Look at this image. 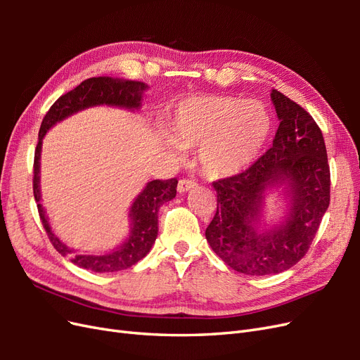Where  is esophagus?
<instances>
[{
    "label": "esophagus",
    "instance_id": "1",
    "mask_svg": "<svg viewBox=\"0 0 360 360\" xmlns=\"http://www.w3.org/2000/svg\"><path fill=\"white\" fill-rule=\"evenodd\" d=\"M195 188H197V183H195V181H192V180H180L179 181V186H177V191H179V193H184V192L192 191Z\"/></svg>",
    "mask_w": 360,
    "mask_h": 360
}]
</instances>
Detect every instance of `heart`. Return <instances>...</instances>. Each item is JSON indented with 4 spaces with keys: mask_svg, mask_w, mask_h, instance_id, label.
<instances>
[{
    "mask_svg": "<svg viewBox=\"0 0 360 360\" xmlns=\"http://www.w3.org/2000/svg\"><path fill=\"white\" fill-rule=\"evenodd\" d=\"M172 141L197 148L198 162L212 179L237 176L263 151L271 120L263 103L231 96H198L179 103Z\"/></svg>",
    "mask_w": 360,
    "mask_h": 360,
    "instance_id": "heart-1",
    "label": "heart"
}]
</instances>
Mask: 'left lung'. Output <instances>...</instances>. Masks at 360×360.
<instances>
[{"label":"left lung","instance_id":"left-lung-1","mask_svg":"<svg viewBox=\"0 0 360 360\" xmlns=\"http://www.w3.org/2000/svg\"><path fill=\"white\" fill-rule=\"evenodd\" d=\"M279 127L274 146L237 176L217 180V210L205 230L214 254L238 274H281L304 257L330 201V169L320 127L296 102L271 90ZM283 188L279 224L262 222L265 193Z\"/></svg>","mask_w":360,"mask_h":360}]
</instances>
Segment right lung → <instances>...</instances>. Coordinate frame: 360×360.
Wrapping results in <instances>:
<instances>
[{
    "mask_svg": "<svg viewBox=\"0 0 360 360\" xmlns=\"http://www.w3.org/2000/svg\"><path fill=\"white\" fill-rule=\"evenodd\" d=\"M148 85L139 81L117 79L110 76H99L81 82L76 89L61 96L53 103L43 118L39 130V143L34 153V179H32V191L37 202V209L43 226L48 237L63 257H68L73 264L81 269L96 271V274H110L132 267L139 259H143L153 246L158 237V213L162 204L171 201L177 193V179L171 180H153L146 184L135 201L130 205L129 219L130 231L126 240L103 254H82L64 245L60 238L53 234L49 225L45 209L40 204V153L41 141L46 132L57 123L68 117L84 111L93 106H117L124 110L135 111L141 108L143 94Z\"/></svg>",
    "mask_w": 360,
    "mask_h": 360,
    "instance_id": "obj_1",
    "label": "right lung"
}]
</instances>
